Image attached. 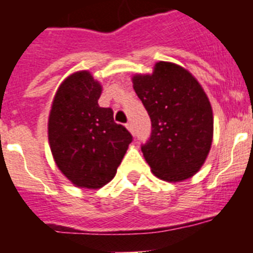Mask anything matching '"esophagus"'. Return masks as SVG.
<instances>
[{
  "mask_svg": "<svg viewBox=\"0 0 253 253\" xmlns=\"http://www.w3.org/2000/svg\"><path fill=\"white\" fill-rule=\"evenodd\" d=\"M126 129H128V130L130 131L131 134H134V126H133V124H131V123H128V124H126Z\"/></svg>",
  "mask_w": 253,
  "mask_h": 253,
  "instance_id": "esophagus-1",
  "label": "esophagus"
}]
</instances>
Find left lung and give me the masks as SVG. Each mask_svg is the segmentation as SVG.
Here are the masks:
<instances>
[{"label":"left lung","instance_id":"left-lung-1","mask_svg":"<svg viewBox=\"0 0 253 253\" xmlns=\"http://www.w3.org/2000/svg\"><path fill=\"white\" fill-rule=\"evenodd\" d=\"M131 81L152 122L142 152L153 175L169 182L193 177L213 142V110L202 84L171 62H157L152 75H134Z\"/></svg>","mask_w":253,"mask_h":253}]
</instances>
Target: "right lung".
<instances>
[{"mask_svg": "<svg viewBox=\"0 0 253 253\" xmlns=\"http://www.w3.org/2000/svg\"><path fill=\"white\" fill-rule=\"evenodd\" d=\"M102 86L88 71L69 75L58 87L48 119V139L59 171L77 187L100 189L116 175L133 140L100 107Z\"/></svg>", "mask_w": 253, "mask_h": 253, "instance_id": "obj_1", "label": "right lung"}]
</instances>
